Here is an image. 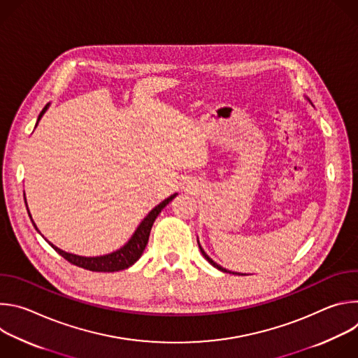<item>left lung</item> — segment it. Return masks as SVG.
<instances>
[{"instance_id":"8db88e82","label":"left lung","mask_w":358,"mask_h":358,"mask_svg":"<svg viewBox=\"0 0 358 358\" xmlns=\"http://www.w3.org/2000/svg\"><path fill=\"white\" fill-rule=\"evenodd\" d=\"M198 245H199V243H198ZM199 249H201V252H202V255H203V258H206V259H207V261H208V262H210V264H211V265H213V266H215V268H217V269H220V271H222V272H227V273H234V272H229V271H225V269H224V268H221V266H220V265H217V264H215V262H214V261H213V259H211V258H210V257H208V255H207V253H206V252H203V249H202V248H201V246H199ZM234 275H236V273H234Z\"/></svg>"}]
</instances>
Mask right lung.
Returning a JSON list of instances; mask_svg holds the SVG:
<instances>
[{
	"mask_svg": "<svg viewBox=\"0 0 358 358\" xmlns=\"http://www.w3.org/2000/svg\"><path fill=\"white\" fill-rule=\"evenodd\" d=\"M48 105L42 109V112L39 113L38 116V120L42 117V115L45 113ZM176 195H171L169 196L167 199H164L163 202H160L157 207L152 208L148 215L141 221V224L138 225V228L136 229V232L133 234L131 239L123 246L120 248L119 250L113 252V253H109V255H105V257H96V258H85V257H78V255H72V253H68V252H64L61 250L59 248L54 246L52 243H49L50 246H52L62 258H65L68 262H71L72 265H76L79 268H83V269H87V271H92V272H116V271H123V269H127L129 266H131L140 257L141 253L148 242V236H150V231H151V227L152 224H155L157 215L162 213V210L167 206V203L174 198ZM27 206V202H25ZM29 214V213H28ZM31 217V215H29ZM32 221V218H31ZM34 224V222H32ZM35 227V224H34ZM36 228V227H35Z\"/></svg>",
	"mask_w": 358,
	"mask_h": 358,
	"instance_id": "1",
	"label": "right lung"
}]
</instances>
